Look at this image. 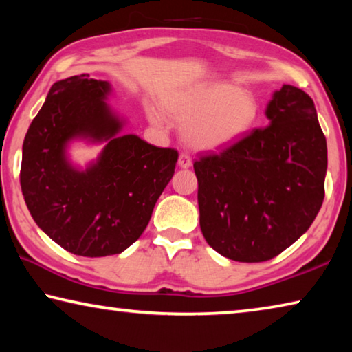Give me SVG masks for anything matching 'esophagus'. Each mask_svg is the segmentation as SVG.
I'll list each match as a JSON object with an SVG mask.
<instances>
[{
  "label": "esophagus",
  "instance_id": "1",
  "mask_svg": "<svg viewBox=\"0 0 352 352\" xmlns=\"http://www.w3.org/2000/svg\"><path fill=\"white\" fill-rule=\"evenodd\" d=\"M178 164H180V168H184V169L190 168V166H192V157L186 152H182L180 157H178Z\"/></svg>",
  "mask_w": 352,
  "mask_h": 352
}]
</instances>
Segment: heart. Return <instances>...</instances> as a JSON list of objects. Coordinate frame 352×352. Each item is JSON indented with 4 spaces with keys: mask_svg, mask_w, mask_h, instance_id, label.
<instances>
[{
    "mask_svg": "<svg viewBox=\"0 0 352 352\" xmlns=\"http://www.w3.org/2000/svg\"><path fill=\"white\" fill-rule=\"evenodd\" d=\"M169 115L186 126V138L197 148L226 147L239 141L253 127L258 104L253 94L230 83H210L168 100ZM152 121L164 126V119L152 113Z\"/></svg>",
    "mask_w": 352,
    "mask_h": 352,
    "instance_id": "obj_1",
    "label": "heart"
}]
</instances>
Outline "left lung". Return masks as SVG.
<instances>
[{
	"instance_id": "left-lung-1",
	"label": "left lung",
	"mask_w": 352,
	"mask_h": 352,
	"mask_svg": "<svg viewBox=\"0 0 352 352\" xmlns=\"http://www.w3.org/2000/svg\"><path fill=\"white\" fill-rule=\"evenodd\" d=\"M265 115L269 126L194 162L201 233L239 262L283 253L306 233L324 199L327 147L312 98L283 85Z\"/></svg>"
}]
</instances>
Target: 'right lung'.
Returning a JSON list of instances; mask_svg holds the SVG:
<instances>
[{
  "mask_svg": "<svg viewBox=\"0 0 352 352\" xmlns=\"http://www.w3.org/2000/svg\"><path fill=\"white\" fill-rule=\"evenodd\" d=\"M109 91V82L88 74L56 82L23 142L20 183L32 219L62 248L87 258L138 241L178 160L175 148L118 136L121 122L104 102ZM74 135L109 141L85 173L64 158Z\"/></svg>",
  "mask_w": 352,
  "mask_h": 352,
  "instance_id": "add662e5",
  "label": "right lung"
}]
</instances>
